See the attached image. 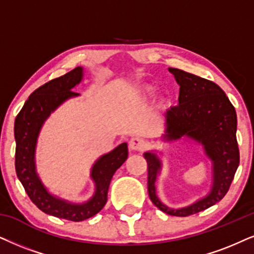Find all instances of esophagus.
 I'll return each instance as SVG.
<instances>
[{
  "instance_id": "1",
  "label": "esophagus",
  "mask_w": 254,
  "mask_h": 254,
  "mask_svg": "<svg viewBox=\"0 0 254 254\" xmlns=\"http://www.w3.org/2000/svg\"><path fill=\"white\" fill-rule=\"evenodd\" d=\"M144 145H145V144H144V140L138 137L131 138L129 142V147L130 150L132 151H142L144 149Z\"/></svg>"
}]
</instances>
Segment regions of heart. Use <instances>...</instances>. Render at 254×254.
Wrapping results in <instances>:
<instances>
[{
    "label": "heart",
    "instance_id": "b5f03b06",
    "mask_svg": "<svg viewBox=\"0 0 254 254\" xmlns=\"http://www.w3.org/2000/svg\"><path fill=\"white\" fill-rule=\"evenodd\" d=\"M157 89L153 85H143L137 89V95L142 99H150L156 95ZM172 102L169 97H163L160 99V108L168 109L171 107Z\"/></svg>",
    "mask_w": 254,
    "mask_h": 254
}]
</instances>
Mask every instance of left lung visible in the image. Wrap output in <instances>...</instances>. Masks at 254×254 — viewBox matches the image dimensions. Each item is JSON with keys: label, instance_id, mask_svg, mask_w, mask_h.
<instances>
[{"label": "left lung", "instance_id": "obj_1", "mask_svg": "<svg viewBox=\"0 0 254 254\" xmlns=\"http://www.w3.org/2000/svg\"><path fill=\"white\" fill-rule=\"evenodd\" d=\"M179 88V104L165 112L163 142L193 140L203 146L212 164V184L203 198L188 206L171 208L158 198L156 182L162 172V151H147V191L153 204L170 216L186 217L204 211L224 198L239 166L237 114L219 85L192 73L169 68Z\"/></svg>", "mask_w": 254, "mask_h": 254}]
</instances>
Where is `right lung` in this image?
<instances>
[{"instance_id": "right-lung-1", "label": "right lung", "mask_w": 254, "mask_h": 254, "mask_svg": "<svg viewBox=\"0 0 254 254\" xmlns=\"http://www.w3.org/2000/svg\"><path fill=\"white\" fill-rule=\"evenodd\" d=\"M84 69L77 66L65 75L46 83L29 96L14 125L16 140V175L31 201L50 216L82 221L94 217L104 207L111 178L127 158V144L122 143L94 163L90 178L95 184L92 197L83 203H73L50 193L36 170V146L41 129L50 115L70 98L79 94L71 90L82 82Z\"/></svg>"}]
</instances>
